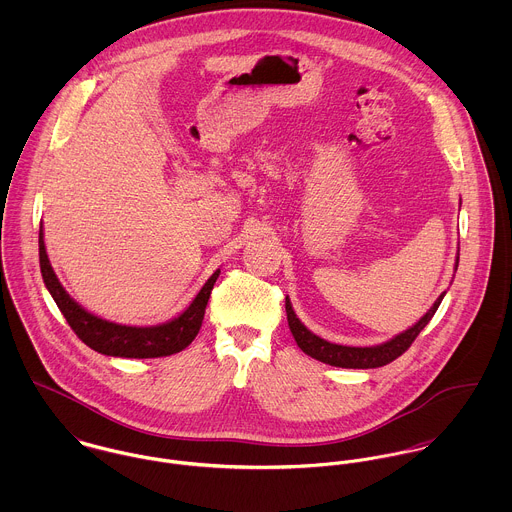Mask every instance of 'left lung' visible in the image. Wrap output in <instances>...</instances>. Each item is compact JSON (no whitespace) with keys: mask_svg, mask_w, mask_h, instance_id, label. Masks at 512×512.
Listing matches in <instances>:
<instances>
[{"mask_svg":"<svg viewBox=\"0 0 512 512\" xmlns=\"http://www.w3.org/2000/svg\"><path fill=\"white\" fill-rule=\"evenodd\" d=\"M457 264H459V256L455 262V270H457ZM443 295L445 292L439 295L436 303L428 309V313L416 325H412L404 333H400L394 339H390L382 345H376V347H345V345H335V343H329V341L317 337L297 319L290 297H286V313H288V325H290V331H292L297 347L311 359H317L325 365L341 366V368H376V366L392 363L404 351H408V347L414 343V339L420 335V331L430 323V319L438 311Z\"/></svg>","mask_w":512,"mask_h":512,"instance_id":"left-lung-1","label":"left lung"}]
</instances>
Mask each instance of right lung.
<instances>
[{
    "instance_id": "obj_1",
    "label": "right lung",
    "mask_w": 512,
    "mask_h": 512,
    "mask_svg": "<svg viewBox=\"0 0 512 512\" xmlns=\"http://www.w3.org/2000/svg\"><path fill=\"white\" fill-rule=\"evenodd\" d=\"M39 264L47 290L53 295L55 303L59 305L76 337L96 353L124 359L169 357L189 347L201 329L207 301L220 274V270H217L207 280L201 292L197 293V297L179 317L153 327H130L88 313L67 293L49 262L43 240V226L39 228Z\"/></svg>"
}]
</instances>
